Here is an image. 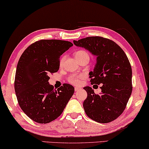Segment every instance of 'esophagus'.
<instances>
[{"mask_svg": "<svg viewBox=\"0 0 149 149\" xmlns=\"http://www.w3.org/2000/svg\"><path fill=\"white\" fill-rule=\"evenodd\" d=\"M75 91H78L79 90H80L81 89V88L80 87H75Z\"/></svg>", "mask_w": 149, "mask_h": 149, "instance_id": "1", "label": "esophagus"}]
</instances>
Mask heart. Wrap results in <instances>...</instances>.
<instances>
[{
	"instance_id": "1",
	"label": "heart",
	"mask_w": 149,
	"mask_h": 149,
	"mask_svg": "<svg viewBox=\"0 0 149 149\" xmlns=\"http://www.w3.org/2000/svg\"><path fill=\"white\" fill-rule=\"evenodd\" d=\"M75 57L77 60L79 61L82 59L87 58L89 59V54L85 50H79L75 52ZM65 60V56H63L60 60V65H62L63 64V61ZM84 78V75L83 74H72L68 77V81L69 83L73 85H79L81 84L82 80Z\"/></svg>"
}]
</instances>
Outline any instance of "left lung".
Returning <instances> with one entry per match:
<instances>
[{"instance_id": "1", "label": "left lung", "mask_w": 149, "mask_h": 149, "mask_svg": "<svg viewBox=\"0 0 149 149\" xmlns=\"http://www.w3.org/2000/svg\"><path fill=\"white\" fill-rule=\"evenodd\" d=\"M97 56L93 72L89 73L91 84H102L101 94L91 87L84 89L87 97L84 109L90 119L101 123H110L121 115L131 95L132 69L129 59L119 45L108 38L89 36L74 40Z\"/></svg>"}]
</instances>
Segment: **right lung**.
I'll return each instance as SVG.
<instances>
[{
  "label": "right lung",
  "instance_id": "1",
  "mask_svg": "<svg viewBox=\"0 0 149 149\" xmlns=\"http://www.w3.org/2000/svg\"><path fill=\"white\" fill-rule=\"evenodd\" d=\"M73 46L61 40H40L30 45L18 61L15 79L18 103L27 116L48 123L60 116L74 93L68 84L57 89L49 84V75L57 72L60 57Z\"/></svg>",
  "mask_w": 149,
  "mask_h": 149
}]
</instances>
